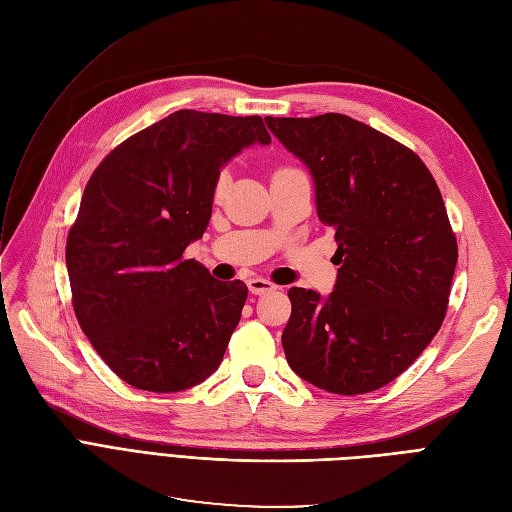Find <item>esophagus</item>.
<instances>
[{
	"label": "esophagus",
	"mask_w": 512,
	"mask_h": 512,
	"mask_svg": "<svg viewBox=\"0 0 512 512\" xmlns=\"http://www.w3.org/2000/svg\"><path fill=\"white\" fill-rule=\"evenodd\" d=\"M247 288H250L252 294H265V292L275 290L277 286L273 282L265 280V277H250V280H247Z\"/></svg>",
	"instance_id": "obj_1"
}]
</instances>
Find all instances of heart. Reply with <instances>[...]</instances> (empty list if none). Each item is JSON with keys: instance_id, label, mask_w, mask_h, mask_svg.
<instances>
[{"instance_id": "b5f03b06", "label": "heart", "mask_w": 512, "mask_h": 512, "mask_svg": "<svg viewBox=\"0 0 512 512\" xmlns=\"http://www.w3.org/2000/svg\"><path fill=\"white\" fill-rule=\"evenodd\" d=\"M222 185H224V177L218 179V190H222Z\"/></svg>"}]
</instances>
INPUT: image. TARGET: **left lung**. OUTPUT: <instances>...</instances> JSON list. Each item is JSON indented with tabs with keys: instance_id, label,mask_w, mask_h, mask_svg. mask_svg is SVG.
<instances>
[{
	"instance_id": "1",
	"label": "left lung",
	"mask_w": 512,
	"mask_h": 512,
	"mask_svg": "<svg viewBox=\"0 0 512 512\" xmlns=\"http://www.w3.org/2000/svg\"><path fill=\"white\" fill-rule=\"evenodd\" d=\"M265 121L309 168L337 241L329 297L288 290L286 361L335 395L382 389L429 346L448 307L457 239L438 183L412 149L348 115Z\"/></svg>"
}]
</instances>
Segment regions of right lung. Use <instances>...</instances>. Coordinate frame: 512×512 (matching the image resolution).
<instances>
[{
	"label": "right lung",
	"instance_id": "right-lung-1",
	"mask_svg": "<svg viewBox=\"0 0 512 512\" xmlns=\"http://www.w3.org/2000/svg\"><path fill=\"white\" fill-rule=\"evenodd\" d=\"M271 136L258 115L177 111L94 170L68 232L76 320L134 389L177 393L220 367L247 286L218 282L183 252L203 237L222 166Z\"/></svg>",
	"mask_w": 512,
	"mask_h": 512
}]
</instances>
